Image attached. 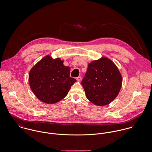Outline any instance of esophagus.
Listing matches in <instances>:
<instances>
[{"label":"esophagus","instance_id":"obj_1","mask_svg":"<svg viewBox=\"0 0 152 152\" xmlns=\"http://www.w3.org/2000/svg\"><path fill=\"white\" fill-rule=\"evenodd\" d=\"M81 80H82L81 77H78L77 78V81H78V82H80V81H81Z\"/></svg>","mask_w":152,"mask_h":152}]
</instances>
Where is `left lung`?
<instances>
[{
  "label": "left lung",
  "mask_w": 152,
  "mask_h": 152,
  "mask_svg": "<svg viewBox=\"0 0 152 152\" xmlns=\"http://www.w3.org/2000/svg\"><path fill=\"white\" fill-rule=\"evenodd\" d=\"M81 84L87 99L95 105L103 106L109 104L118 95L122 77L114 63L103 57L88 64Z\"/></svg>",
  "instance_id": "1"
}]
</instances>
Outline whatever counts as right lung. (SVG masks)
Instances as JSON below:
<instances>
[{"label": "right lung", "instance_id": "right-lung-1", "mask_svg": "<svg viewBox=\"0 0 152 152\" xmlns=\"http://www.w3.org/2000/svg\"><path fill=\"white\" fill-rule=\"evenodd\" d=\"M70 68L63 64L60 58L52 59L46 56L29 73L31 90L41 101L53 104L67 96L77 80L69 77Z\"/></svg>", "mask_w": 152, "mask_h": 152}]
</instances>
